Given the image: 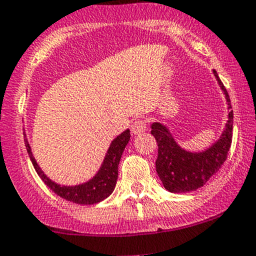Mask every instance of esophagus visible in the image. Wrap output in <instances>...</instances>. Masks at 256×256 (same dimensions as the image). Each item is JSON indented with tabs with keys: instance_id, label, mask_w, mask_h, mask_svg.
<instances>
[{
	"instance_id": "1",
	"label": "esophagus",
	"mask_w": 256,
	"mask_h": 256,
	"mask_svg": "<svg viewBox=\"0 0 256 256\" xmlns=\"http://www.w3.org/2000/svg\"><path fill=\"white\" fill-rule=\"evenodd\" d=\"M146 128H148V125H146V121L142 120V118H138V120H135L131 125V132L134 135H140V134L145 132Z\"/></svg>"
}]
</instances>
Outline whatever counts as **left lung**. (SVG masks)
<instances>
[{"label": "left lung", "instance_id": "obj_1", "mask_svg": "<svg viewBox=\"0 0 256 256\" xmlns=\"http://www.w3.org/2000/svg\"><path fill=\"white\" fill-rule=\"evenodd\" d=\"M224 92L229 108L226 125L222 136L209 148L202 152H191L178 146L168 128L160 122L151 125V135L158 142L156 172L162 185L170 192H188L202 188L214 174L219 171L228 158L232 138V104L226 88L222 85L216 71H212Z\"/></svg>", "mask_w": 256, "mask_h": 256}]
</instances>
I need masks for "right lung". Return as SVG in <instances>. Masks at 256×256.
<instances>
[{"mask_svg":"<svg viewBox=\"0 0 256 256\" xmlns=\"http://www.w3.org/2000/svg\"><path fill=\"white\" fill-rule=\"evenodd\" d=\"M130 130H125L118 138H114L108 152H106L105 158H104L102 165H101L100 170L96 172V175L86 182L74 186L60 185V184H56L51 178H47L34 160L27 138H24V144H26L27 152H28L34 170L42 178V181L54 191V194L61 196L62 199H66L68 202H75V204L92 205L102 202L112 194L118 176V162H120L126 145L130 141Z\"/></svg>","mask_w":256,"mask_h":256,"instance_id":"1","label":"right lung"}]
</instances>
